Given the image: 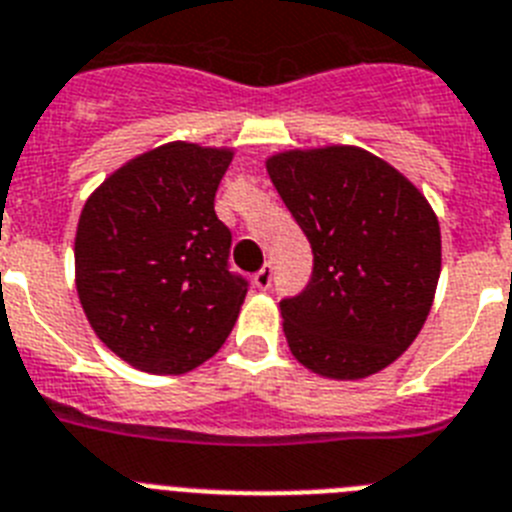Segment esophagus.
Wrapping results in <instances>:
<instances>
[{
    "label": "esophagus",
    "instance_id": "esophagus-1",
    "mask_svg": "<svg viewBox=\"0 0 512 512\" xmlns=\"http://www.w3.org/2000/svg\"><path fill=\"white\" fill-rule=\"evenodd\" d=\"M272 279H274V264L269 261V264H264L259 272L253 274V285L259 287V290H269V287H272Z\"/></svg>",
    "mask_w": 512,
    "mask_h": 512
}]
</instances>
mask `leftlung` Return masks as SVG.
Instances as JSON below:
<instances>
[{
    "label": "left lung",
    "instance_id": "8db88e82",
    "mask_svg": "<svg viewBox=\"0 0 512 512\" xmlns=\"http://www.w3.org/2000/svg\"><path fill=\"white\" fill-rule=\"evenodd\" d=\"M266 170L313 251L279 300L292 355L339 381L391 365L417 339L440 277V227L399 170L357 147L274 155Z\"/></svg>",
    "mask_w": 512,
    "mask_h": 512
}]
</instances>
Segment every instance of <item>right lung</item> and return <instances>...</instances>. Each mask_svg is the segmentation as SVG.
<instances>
[{
	"label": "right lung",
	"mask_w": 512,
	"mask_h": 512,
	"mask_svg": "<svg viewBox=\"0 0 512 512\" xmlns=\"http://www.w3.org/2000/svg\"><path fill=\"white\" fill-rule=\"evenodd\" d=\"M233 152L170 142L87 199L74 238L77 295L95 334L147 373L178 375L222 347L248 292L214 194Z\"/></svg>",
	"instance_id": "obj_1"
}]
</instances>
